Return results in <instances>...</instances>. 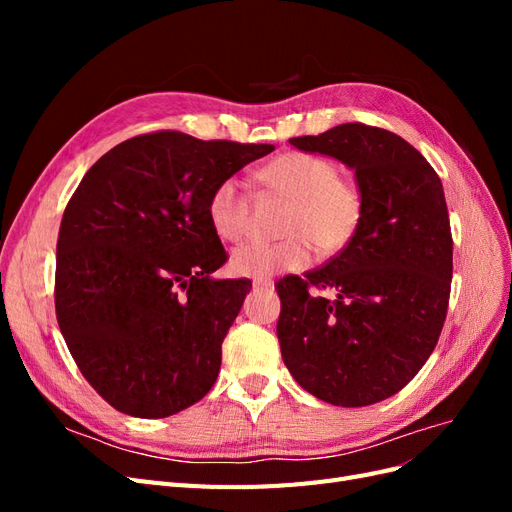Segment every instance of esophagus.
Listing matches in <instances>:
<instances>
[{
  "instance_id": "1",
  "label": "esophagus",
  "mask_w": 512,
  "mask_h": 512,
  "mask_svg": "<svg viewBox=\"0 0 512 512\" xmlns=\"http://www.w3.org/2000/svg\"><path fill=\"white\" fill-rule=\"evenodd\" d=\"M273 282L269 280V277H254V282H252V286L254 288H265V286H271Z\"/></svg>"
}]
</instances>
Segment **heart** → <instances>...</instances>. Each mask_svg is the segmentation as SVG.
I'll return each instance as SVG.
<instances>
[{"instance_id": "1", "label": "heart", "mask_w": 512, "mask_h": 512, "mask_svg": "<svg viewBox=\"0 0 512 512\" xmlns=\"http://www.w3.org/2000/svg\"><path fill=\"white\" fill-rule=\"evenodd\" d=\"M258 179L265 188L290 203L280 243L252 241L232 252L230 265L239 275L267 277L301 271L320 252H339L361 224V194L350 181L337 177L331 160L314 153L288 151L262 166ZM247 196L237 179H224L209 196V222L224 241H239L247 230Z\"/></svg>"}]
</instances>
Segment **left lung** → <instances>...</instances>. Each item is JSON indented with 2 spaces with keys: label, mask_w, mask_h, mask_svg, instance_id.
Wrapping results in <instances>:
<instances>
[{
  "label": "left lung",
  "mask_w": 512,
  "mask_h": 512,
  "mask_svg": "<svg viewBox=\"0 0 512 512\" xmlns=\"http://www.w3.org/2000/svg\"><path fill=\"white\" fill-rule=\"evenodd\" d=\"M354 173L363 213L327 265L275 284L282 359L307 393L342 408L395 395L438 344L453 277L442 181L404 138L365 123L290 138ZM331 289L333 300L308 292Z\"/></svg>",
  "instance_id": "obj_1"
}]
</instances>
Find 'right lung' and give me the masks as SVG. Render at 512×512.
I'll return each mask as SVG.
<instances>
[{"label":"right lung","instance_id":"obj_1","mask_svg":"<svg viewBox=\"0 0 512 512\" xmlns=\"http://www.w3.org/2000/svg\"><path fill=\"white\" fill-rule=\"evenodd\" d=\"M273 145L134 136L91 166L57 239L55 312L87 382L115 410L164 418L203 399L250 280L209 222L215 185Z\"/></svg>","mask_w":512,"mask_h":512}]
</instances>
